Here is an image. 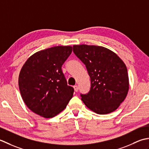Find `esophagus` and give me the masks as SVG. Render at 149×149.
<instances>
[{"mask_svg":"<svg viewBox=\"0 0 149 149\" xmlns=\"http://www.w3.org/2000/svg\"><path fill=\"white\" fill-rule=\"evenodd\" d=\"M73 88H74V91H75V92H77V91H78V86H74L73 87Z\"/></svg>","mask_w":149,"mask_h":149,"instance_id":"obj_1","label":"esophagus"}]
</instances>
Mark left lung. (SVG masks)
Wrapping results in <instances>:
<instances>
[{
    "label": "left lung",
    "mask_w": 149,
    "mask_h": 149,
    "mask_svg": "<svg viewBox=\"0 0 149 149\" xmlns=\"http://www.w3.org/2000/svg\"><path fill=\"white\" fill-rule=\"evenodd\" d=\"M72 49L86 65L91 78L89 92L81 95L84 104L98 114L116 111L129 89L125 63L113 51L102 46L74 45Z\"/></svg>",
    "instance_id": "1"
}]
</instances>
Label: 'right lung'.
I'll list each match as a JSON object with an SVG mask.
<instances>
[{
  "instance_id": "1",
  "label": "right lung",
  "mask_w": 149,
  "mask_h": 149,
  "mask_svg": "<svg viewBox=\"0 0 149 149\" xmlns=\"http://www.w3.org/2000/svg\"><path fill=\"white\" fill-rule=\"evenodd\" d=\"M72 53L71 46H55L34 53L21 69L19 86L27 107L35 114L50 118L64 109L73 95L62 65Z\"/></svg>"
}]
</instances>
